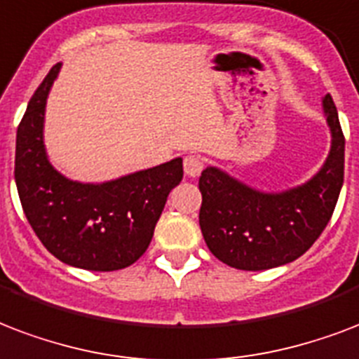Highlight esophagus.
<instances>
[{"label": "esophagus", "mask_w": 359, "mask_h": 359, "mask_svg": "<svg viewBox=\"0 0 359 359\" xmlns=\"http://www.w3.org/2000/svg\"><path fill=\"white\" fill-rule=\"evenodd\" d=\"M203 171V158L198 154H190L184 158V173L191 179L199 177V173Z\"/></svg>", "instance_id": "34e87169"}]
</instances>
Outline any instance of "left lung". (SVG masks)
Returning a JSON list of instances; mask_svg holds the SVG:
<instances>
[{"label":"left lung","instance_id":"1","mask_svg":"<svg viewBox=\"0 0 359 359\" xmlns=\"http://www.w3.org/2000/svg\"><path fill=\"white\" fill-rule=\"evenodd\" d=\"M332 149L313 179L262 191L209 165L199 177V226L209 250L229 267L273 269L307 252L330 222L344 177V135L332 95L322 97Z\"/></svg>","mask_w":359,"mask_h":359}]
</instances>
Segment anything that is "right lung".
<instances>
[{
	"instance_id": "add662e5",
	"label": "right lung",
	"mask_w": 359,
	"mask_h": 359,
	"mask_svg": "<svg viewBox=\"0 0 359 359\" xmlns=\"http://www.w3.org/2000/svg\"><path fill=\"white\" fill-rule=\"evenodd\" d=\"M62 64L35 90L16 131L15 180L27 222L60 262L88 271L135 264L149 248L182 158L107 182H79L54 169L45 149L46 97Z\"/></svg>"
}]
</instances>
